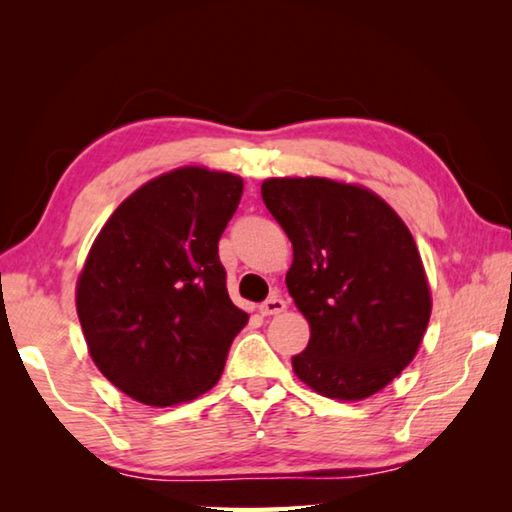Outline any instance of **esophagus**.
Segmentation results:
<instances>
[{"label": "esophagus", "mask_w": 512, "mask_h": 512, "mask_svg": "<svg viewBox=\"0 0 512 512\" xmlns=\"http://www.w3.org/2000/svg\"><path fill=\"white\" fill-rule=\"evenodd\" d=\"M284 309H287V302H284L280 296H271L266 302H262V307H259L262 316H277L282 314Z\"/></svg>", "instance_id": "1"}]
</instances>
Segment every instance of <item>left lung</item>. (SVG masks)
I'll return each instance as SVG.
<instances>
[{
  "label": "left lung",
  "mask_w": 512,
  "mask_h": 512,
  "mask_svg": "<svg viewBox=\"0 0 512 512\" xmlns=\"http://www.w3.org/2000/svg\"><path fill=\"white\" fill-rule=\"evenodd\" d=\"M262 198L291 239L287 289L311 327L293 372L332 400L375 395L413 361L431 316L409 228L370 189L329 178H268Z\"/></svg>",
  "instance_id": "obj_1"
}]
</instances>
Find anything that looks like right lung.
I'll return each mask as SVG.
<instances>
[{
	"label": "right lung",
	"instance_id": "1",
	"mask_svg": "<svg viewBox=\"0 0 512 512\" xmlns=\"http://www.w3.org/2000/svg\"><path fill=\"white\" fill-rule=\"evenodd\" d=\"M241 192L232 173L173 169L128 196L94 239L76 311L92 361L133 400L173 406L219 381L248 323L219 259Z\"/></svg>",
	"mask_w": 512,
	"mask_h": 512
}]
</instances>
